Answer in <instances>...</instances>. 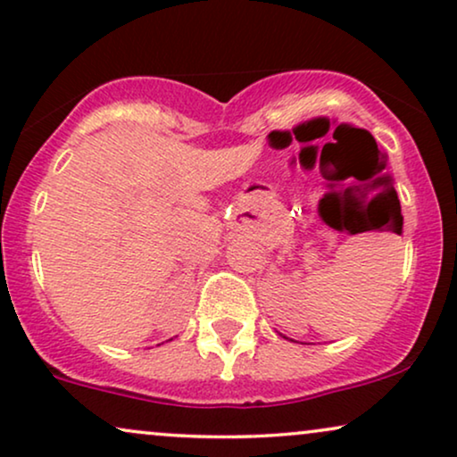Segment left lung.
Returning a JSON list of instances; mask_svg holds the SVG:
<instances>
[{"mask_svg": "<svg viewBox=\"0 0 457 457\" xmlns=\"http://www.w3.org/2000/svg\"><path fill=\"white\" fill-rule=\"evenodd\" d=\"M390 201H393V212H395V220H396V227L403 228V216H401V204L399 199H396V191L393 187H390Z\"/></svg>", "mask_w": 457, "mask_h": 457, "instance_id": "8db88e82", "label": "left lung"}]
</instances>
